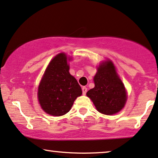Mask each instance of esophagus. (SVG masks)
<instances>
[{
    "label": "esophagus",
    "mask_w": 158,
    "mask_h": 158,
    "mask_svg": "<svg viewBox=\"0 0 158 158\" xmlns=\"http://www.w3.org/2000/svg\"><path fill=\"white\" fill-rule=\"evenodd\" d=\"M82 91H83V95H85V94H86V92H87V88L85 87V86L82 87Z\"/></svg>",
    "instance_id": "1"
}]
</instances>
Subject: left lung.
<instances>
[{
    "instance_id": "1",
    "label": "left lung",
    "mask_w": 158,
    "mask_h": 158,
    "mask_svg": "<svg viewBox=\"0 0 158 158\" xmlns=\"http://www.w3.org/2000/svg\"><path fill=\"white\" fill-rule=\"evenodd\" d=\"M94 81L95 86L86 95L98 111L106 115L120 112L126 104L127 92L112 61L108 59L99 64Z\"/></svg>"
}]
</instances>
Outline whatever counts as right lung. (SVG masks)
<instances>
[{
  "instance_id": "1",
  "label": "right lung",
  "mask_w": 158,
  "mask_h": 158,
  "mask_svg": "<svg viewBox=\"0 0 158 158\" xmlns=\"http://www.w3.org/2000/svg\"><path fill=\"white\" fill-rule=\"evenodd\" d=\"M64 53L55 56L46 67L38 85V98L44 112L52 116H61L70 110L82 90L77 80L69 73L68 61Z\"/></svg>"
}]
</instances>
